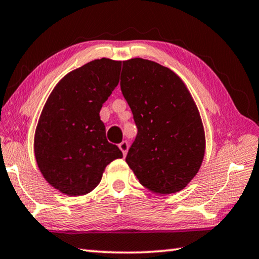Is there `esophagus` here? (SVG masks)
I'll list each match as a JSON object with an SVG mask.
<instances>
[{
  "mask_svg": "<svg viewBox=\"0 0 259 259\" xmlns=\"http://www.w3.org/2000/svg\"><path fill=\"white\" fill-rule=\"evenodd\" d=\"M119 149H120V151L122 152V155L124 156H126V154H127V151H128V142H126V141H122L119 146Z\"/></svg>",
  "mask_w": 259,
  "mask_h": 259,
  "instance_id": "34e87169",
  "label": "esophagus"
}]
</instances>
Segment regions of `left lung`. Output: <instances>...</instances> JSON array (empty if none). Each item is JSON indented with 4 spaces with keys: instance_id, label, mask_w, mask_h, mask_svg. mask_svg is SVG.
I'll return each instance as SVG.
<instances>
[{
    "instance_id": "1",
    "label": "left lung",
    "mask_w": 259,
    "mask_h": 259,
    "mask_svg": "<svg viewBox=\"0 0 259 259\" xmlns=\"http://www.w3.org/2000/svg\"><path fill=\"white\" fill-rule=\"evenodd\" d=\"M120 88L138 126L126 163L151 193L180 192L205 154L204 126L187 86L168 67L132 58L122 62Z\"/></svg>"
}]
</instances>
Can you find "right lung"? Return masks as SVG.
I'll list each match as a JSON object with an SVG mask.
<instances>
[{"instance_id": "obj_1", "label": "right lung", "mask_w": 259, "mask_h": 259, "mask_svg": "<svg viewBox=\"0 0 259 259\" xmlns=\"http://www.w3.org/2000/svg\"><path fill=\"white\" fill-rule=\"evenodd\" d=\"M120 61L94 59L64 75L42 109L34 134L41 175L67 196H81L101 182L107 165L121 158L108 142L102 104L119 82Z\"/></svg>"}]
</instances>
